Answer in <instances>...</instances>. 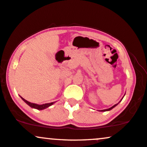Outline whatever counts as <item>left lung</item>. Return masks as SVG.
I'll use <instances>...</instances> for the list:
<instances>
[{
  "label": "left lung",
  "mask_w": 147,
  "mask_h": 147,
  "mask_svg": "<svg viewBox=\"0 0 147 147\" xmlns=\"http://www.w3.org/2000/svg\"><path fill=\"white\" fill-rule=\"evenodd\" d=\"M122 99H123V98H122ZM122 99L121 100H122ZM118 105V104H116V105H115L114 106H113V107H111V108H109V109H105V110H101V111H111V109H113V108H114L115 107H116V106L117 105Z\"/></svg>",
  "instance_id": "obj_1"
}]
</instances>
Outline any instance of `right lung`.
<instances>
[{
    "mask_svg": "<svg viewBox=\"0 0 147 147\" xmlns=\"http://www.w3.org/2000/svg\"><path fill=\"white\" fill-rule=\"evenodd\" d=\"M21 98L22 100H24V102H25L28 105L30 106V107L32 108H34V109H38V110H43V109H46V108L50 107V106H51L53 105L54 102H51V103H46V104H43V105H37V104H34V103H32V102H30L27 101L26 100H25L24 98H23L22 97H21Z\"/></svg>",
    "mask_w": 147,
    "mask_h": 147,
    "instance_id": "obj_1",
    "label": "right lung"
}]
</instances>
